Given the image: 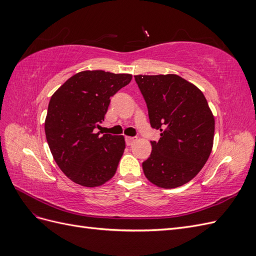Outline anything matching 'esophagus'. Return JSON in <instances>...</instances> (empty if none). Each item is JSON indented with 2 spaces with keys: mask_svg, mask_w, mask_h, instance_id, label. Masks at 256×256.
Segmentation results:
<instances>
[{
  "mask_svg": "<svg viewBox=\"0 0 256 256\" xmlns=\"http://www.w3.org/2000/svg\"><path fill=\"white\" fill-rule=\"evenodd\" d=\"M136 140V138L134 136H125V141H126V144L128 146L129 145H132Z\"/></svg>",
  "mask_w": 256,
  "mask_h": 256,
  "instance_id": "esophagus-1",
  "label": "esophagus"
}]
</instances>
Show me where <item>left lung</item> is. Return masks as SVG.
I'll list each match as a JSON object with an SVG mask.
<instances>
[{"instance_id": "left-lung-1", "label": "left lung", "mask_w": 256, "mask_h": 256, "mask_svg": "<svg viewBox=\"0 0 256 256\" xmlns=\"http://www.w3.org/2000/svg\"><path fill=\"white\" fill-rule=\"evenodd\" d=\"M150 126L161 131L142 164L147 180L164 189L190 182L212 152L214 118L203 92L177 74L134 76Z\"/></svg>"}]
</instances>
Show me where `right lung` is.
<instances>
[{
	"label": "right lung",
	"mask_w": 256,
	"mask_h": 256,
	"mask_svg": "<svg viewBox=\"0 0 256 256\" xmlns=\"http://www.w3.org/2000/svg\"><path fill=\"white\" fill-rule=\"evenodd\" d=\"M128 74L85 70L69 78L52 95L44 131L63 173L84 187H98L114 176L125 150L122 136L96 134L111 97L131 81Z\"/></svg>",
	"instance_id": "add662e5"
}]
</instances>
